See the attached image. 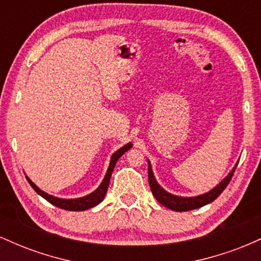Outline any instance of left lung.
<instances>
[{"label": "left lung", "mask_w": 261, "mask_h": 261, "mask_svg": "<svg viewBox=\"0 0 261 261\" xmlns=\"http://www.w3.org/2000/svg\"><path fill=\"white\" fill-rule=\"evenodd\" d=\"M236 167L233 168L232 172L229 173L228 176L226 179H223V181L220 185H217L216 188L212 189L211 191H208L207 194H203V195L196 196V197H180V196H174L172 194H168L167 191H164L160 185L155 181L153 173H152L151 164L148 162V181L149 187H151V191L153 194V196L157 199V201L161 205L166 206L173 211L176 212H184V211H190V210H195L201 207V206L207 205V203L212 202L214 200H216L218 196L221 195V193L227 188V185L229 184L230 179H232L233 173H234Z\"/></svg>", "instance_id": "left-lung-1"}]
</instances>
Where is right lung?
I'll use <instances>...</instances> for the list:
<instances>
[{"label":"right lung","mask_w":261,"mask_h":261,"mask_svg":"<svg viewBox=\"0 0 261 261\" xmlns=\"http://www.w3.org/2000/svg\"><path fill=\"white\" fill-rule=\"evenodd\" d=\"M131 146H133L131 143H127V145H125L124 147L118 149V151H116L115 153L112 155V161H110L109 168H108L106 178H104V180L100 184V187L98 188L95 191H93L92 194H89V195H87L85 197H80V199H71V200L59 199V197L51 196V195H49V194L41 191L40 189H39L29 178H27V180L29 181V184L32 185V188L37 191L39 195L43 196L46 201L53 203L54 206H58V207H60V208L67 210V211H85V210L94 207L95 205H98V203L103 201L104 196H106V194H107L108 187H109L110 176H112V173L114 170V167H115L116 162H118L119 158H120L121 155L127 151V149L131 148Z\"/></svg>","instance_id":"obj_1"}]
</instances>
